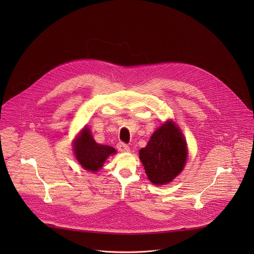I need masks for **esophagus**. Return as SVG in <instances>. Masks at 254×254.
Segmentation results:
<instances>
[{
  "label": "esophagus",
  "instance_id": "1",
  "mask_svg": "<svg viewBox=\"0 0 254 254\" xmlns=\"http://www.w3.org/2000/svg\"><path fill=\"white\" fill-rule=\"evenodd\" d=\"M117 148H118V150L121 151V152H129V147L127 146V143L122 142V141L117 144Z\"/></svg>",
  "mask_w": 254,
  "mask_h": 254
}]
</instances>
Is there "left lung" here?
<instances>
[{
  "mask_svg": "<svg viewBox=\"0 0 254 254\" xmlns=\"http://www.w3.org/2000/svg\"><path fill=\"white\" fill-rule=\"evenodd\" d=\"M187 158L186 141L173 122L161 126L139 151V160L149 180L155 185H165L182 172Z\"/></svg>",
  "mask_w": 254,
  "mask_h": 254,
  "instance_id": "obj_1",
  "label": "left lung"
}]
</instances>
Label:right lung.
<instances>
[{"instance_id":"obj_1","label":"right lung","mask_w":254,"mask_h":254,"mask_svg":"<svg viewBox=\"0 0 254 254\" xmlns=\"http://www.w3.org/2000/svg\"><path fill=\"white\" fill-rule=\"evenodd\" d=\"M74 153L77 161L85 170L96 172L102 168L107 157L116 154L117 151L113 147L96 143L90 130L84 127L74 143Z\"/></svg>"}]
</instances>
